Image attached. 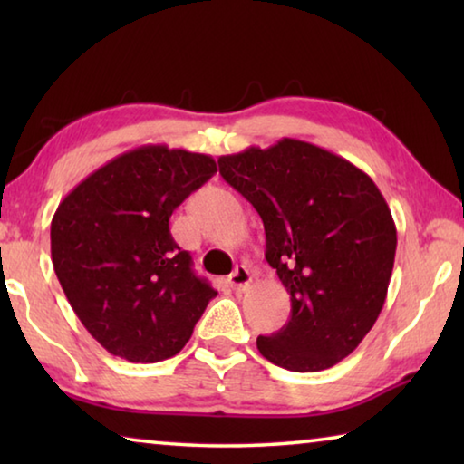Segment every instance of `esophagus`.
<instances>
[{
    "label": "esophagus",
    "mask_w": 464,
    "mask_h": 464,
    "mask_svg": "<svg viewBox=\"0 0 464 464\" xmlns=\"http://www.w3.org/2000/svg\"><path fill=\"white\" fill-rule=\"evenodd\" d=\"M251 272L246 266H237V268L233 270V274L229 276V286L233 290H246L251 285Z\"/></svg>",
    "instance_id": "esophagus-1"
}]
</instances>
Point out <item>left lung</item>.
I'll list each match as a JSON object with an SVG mask.
<instances>
[{
    "label": "left lung",
    "instance_id": "left-lung-1",
    "mask_svg": "<svg viewBox=\"0 0 464 464\" xmlns=\"http://www.w3.org/2000/svg\"><path fill=\"white\" fill-rule=\"evenodd\" d=\"M227 184L254 204L266 260L290 295V319L257 337L272 364L332 368L379 319L395 264L397 229L371 176L298 139L218 157Z\"/></svg>",
    "mask_w": 464,
    "mask_h": 464
}]
</instances>
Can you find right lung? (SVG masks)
<instances>
[{
  "instance_id": "right-lung-1",
  "label": "right lung",
  "mask_w": 464,
  "mask_h": 464,
  "mask_svg": "<svg viewBox=\"0 0 464 464\" xmlns=\"http://www.w3.org/2000/svg\"><path fill=\"white\" fill-rule=\"evenodd\" d=\"M210 155L143 145L93 171L51 223L53 268L102 348L129 362L176 356L217 290L192 270L169 217L215 176Z\"/></svg>"
}]
</instances>
